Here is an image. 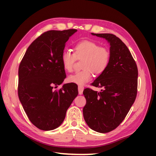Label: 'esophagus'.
<instances>
[{
	"label": "esophagus",
	"instance_id": "34e87169",
	"mask_svg": "<svg viewBox=\"0 0 156 156\" xmlns=\"http://www.w3.org/2000/svg\"><path fill=\"white\" fill-rule=\"evenodd\" d=\"M83 90H84V87L82 85H78V94L80 95L83 94Z\"/></svg>",
	"mask_w": 156,
	"mask_h": 156
}]
</instances>
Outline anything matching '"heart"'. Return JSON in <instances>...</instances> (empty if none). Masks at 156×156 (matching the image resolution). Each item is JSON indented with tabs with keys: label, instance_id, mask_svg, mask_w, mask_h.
<instances>
[{
	"label": "heart",
	"instance_id": "1",
	"mask_svg": "<svg viewBox=\"0 0 156 156\" xmlns=\"http://www.w3.org/2000/svg\"><path fill=\"white\" fill-rule=\"evenodd\" d=\"M80 72L68 76L69 83L84 84L92 78V72L100 74L104 72L110 62L111 52L106 47L99 46L92 41H81L75 44L73 54L64 51L61 54L62 67L67 72H72L76 59H82Z\"/></svg>",
	"mask_w": 156,
	"mask_h": 156
}]
</instances>
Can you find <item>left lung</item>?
I'll return each mask as SVG.
<instances>
[{
    "label": "left lung",
    "instance_id": "8db88e82",
    "mask_svg": "<svg viewBox=\"0 0 156 156\" xmlns=\"http://www.w3.org/2000/svg\"><path fill=\"white\" fill-rule=\"evenodd\" d=\"M110 43L111 59L107 69L91 84L102 87L100 92L87 88L83 116L88 126L99 133L118 127L133 105L138 91V71L127 47L112 34H94Z\"/></svg>",
    "mask_w": 156,
    "mask_h": 156
}]
</instances>
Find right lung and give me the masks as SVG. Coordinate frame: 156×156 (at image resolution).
I'll list each match as a JSON object with an SVG mask.
<instances>
[{
    "instance_id": "1",
    "label": "right lung",
    "mask_w": 156,
    "mask_h": 156,
    "mask_svg": "<svg viewBox=\"0 0 156 156\" xmlns=\"http://www.w3.org/2000/svg\"><path fill=\"white\" fill-rule=\"evenodd\" d=\"M74 29L50 30L34 40L26 51L18 68V98L31 122L44 131L56 129L78 96L75 83L55 89L66 78L61 54Z\"/></svg>"
}]
</instances>
